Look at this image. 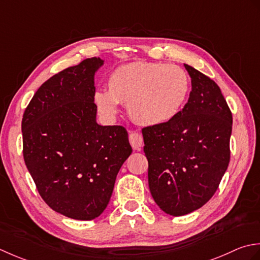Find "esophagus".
<instances>
[{
	"mask_svg": "<svg viewBox=\"0 0 260 260\" xmlns=\"http://www.w3.org/2000/svg\"><path fill=\"white\" fill-rule=\"evenodd\" d=\"M129 141L134 149L140 150L142 144H144V138H142V136L140 134H138V132H130Z\"/></svg>",
	"mask_w": 260,
	"mask_h": 260,
	"instance_id": "34e87169",
	"label": "esophagus"
}]
</instances>
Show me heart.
I'll list each match as a JSON object with an SVG mask.
<instances>
[{
  "instance_id": "b5f03b06",
  "label": "heart",
  "mask_w": 260,
  "mask_h": 260,
  "mask_svg": "<svg viewBox=\"0 0 260 260\" xmlns=\"http://www.w3.org/2000/svg\"><path fill=\"white\" fill-rule=\"evenodd\" d=\"M108 92L98 91L94 103L107 119L126 104L130 118L145 126L173 120L182 110L189 92L188 75L181 67L164 62H132L110 74Z\"/></svg>"
}]
</instances>
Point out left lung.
Wrapping results in <instances>:
<instances>
[{
  "label": "left lung",
  "instance_id": "obj_1",
  "mask_svg": "<svg viewBox=\"0 0 260 260\" xmlns=\"http://www.w3.org/2000/svg\"><path fill=\"white\" fill-rule=\"evenodd\" d=\"M192 91L168 122L142 129L148 183L157 205L181 216L213 197L230 161L232 113L213 79L185 63Z\"/></svg>",
  "mask_w": 260,
  "mask_h": 260
}]
</instances>
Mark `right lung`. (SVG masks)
I'll list each match as a JSON object with an SVG mask.
<instances>
[{
	"mask_svg": "<svg viewBox=\"0 0 260 260\" xmlns=\"http://www.w3.org/2000/svg\"><path fill=\"white\" fill-rule=\"evenodd\" d=\"M101 58H87L38 88L22 118L23 158L42 200L67 218L93 220L113 192L132 148L122 125H100L94 75Z\"/></svg>",
	"mask_w": 260,
	"mask_h": 260,
	"instance_id": "add662e5",
	"label": "right lung"
}]
</instances>
